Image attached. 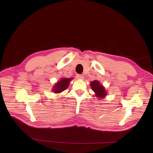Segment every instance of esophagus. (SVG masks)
Wrapping results in <instances>:
<instances>
[{
	"instance_id": "34e87169",
	"label": "esophagus",
	"mask_w": 153,
	"mask_h": 153,
	"mask_svg": "<svg viewBox=\"0 0 153 153\" xmlns=\"http://www.w3.org/2000/svg\"><path fill=\"white\" fill-rule=\"evenodd\" d=\"M77 77L79 79H83V78H84L83 76L82 75H81V74H77Z\"/></svg>"
}]
</instances>
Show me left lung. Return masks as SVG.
Returning <instances> with one entry per match:
<instances>
[{
	"mask_svg": "<svg viewBox=\"0 0 153 153\" xmlns=\"http://www.w3.org/2000/svg\"><path fill=\"white\" fill-rule=\"evenodd\" d=\"M90 85L93 91L96 94V97L98 99H103L106 96V92L105 87L100 84L98 80H94L90 82Z\"/></svg>",
	"mask_w": 153,
	"mask_h": 153,
	"instance_id": "left-lung-1",
	"label": "left lung"
}]
</instances>
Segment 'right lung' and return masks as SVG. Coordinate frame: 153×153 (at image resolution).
I'll use <instances>...</instances> for the list:
<instances>
[{"mask_svg": "<svg viewBox=\"0 0 153 153\" xmlns=\"http://www.w3.org/2000/svg\"><path fill=\"white\" fill-rule=\"evenodd\" d=\"M73 78H62L54 86L53 91L54 93H60L68 88L70 82Z\"/></svg>", "mask_w": 153, "mask_h": 153, "instance_id": "1", "label": "right lung"}]
</instances>
